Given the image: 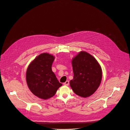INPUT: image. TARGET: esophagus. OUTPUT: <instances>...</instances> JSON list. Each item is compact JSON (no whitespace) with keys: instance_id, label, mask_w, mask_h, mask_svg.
Returning a JSON list of instances; mask_svg holds the SVG:
<instances>
[{"instance_id":"1","label":"esophagus","mask_w":130,"mask_h":130,"mask_svg":"<svg viewBox=\"0 0 130 130\" xmlns=\"http://www.w3.org/2000/svg\"><path fill=\"white\" fill-rule=\"evenodd\" d=\"M63 85H64V86H68V85H69V80H67L65 83H63Z\"/></svg>"}]
</instances>
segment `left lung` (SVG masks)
Returning <instances> with one entry per match:
<instances>
[{"label": "left lung", "mask_w": 130, "mask_h": 130, "mask_svg": "<svg viewBox=\"0 0 130 130\" xmlns=\"http://www.w3.org/2000/svg\"><path fill=\"white\" fill-rule=\"evenodd\" d=\"M74 77L70 84L74 93L87 98L96 91L102 78V70L96 59L85 51L80 52L72 60Z\"/></svg>", "instance_id": "left-lung-1"}]
</instances>
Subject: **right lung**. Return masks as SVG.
<instances>
[{
    "label": "right lung",
    "mask_w": 130,
    "mask_h": 130,
    "mask_svg": "<svg viewBox=\"0 0 130 130\" xmlns=\"http://www.w3.org/2000/svg\"><path fill=\"white\" fill-rule=\"evenodd\" d=\"M55 57L48 53L37 56L29 64L26 80L30 91L38 98L47 100L55 95L62 85L52 71V66Z\"/></svg>",
    "instance_id": "obj_1"
}]
</instances>
